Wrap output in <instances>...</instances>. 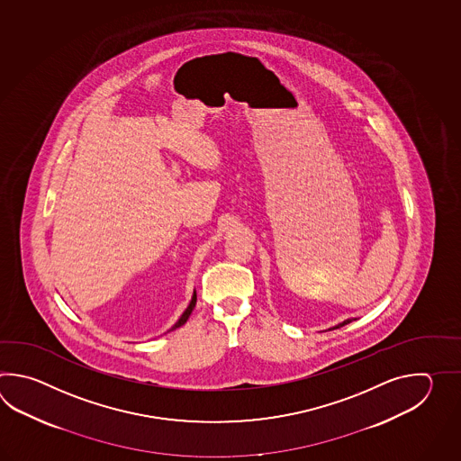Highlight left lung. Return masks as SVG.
Masks as SVG:
<instances>
[{
	"mask_svg": "<svg viewBox=\"0 0 461 461\" xmlns=\"http://www.w3.org/2000/svg\"><path fill=\"white\" fill-rule=\"evenodd\" d=\"M353 321V318H349V320H344L343 323L336 324L333 328H330V330H336V328H341L344 324L351 323Z\"/></svg>",
	"mask_w": 461,
	"mask_h": 461,
	"instance_id": "1",
	"label": "left lung"
}]
</instances>
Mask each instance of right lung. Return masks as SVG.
I'll return each instance as SVG.
<instances>
[{
    "instance_id": "add662e5",
    "label": "right lung",
    "mask_w": 461,
    "mask_h": 461,
    "mask_svg": "<svg viewBox=\"0 0 461 461\" xmlns=\"http://www.w3.org/2000/svg\"><path fill=\"white\" fill-rule=\"evenodd\" d=\"M196 290H194L193 298H191V302H189V304H187V308L185 310V313L179 316V320H177L176 323L171 326V330H176V328H179V326H183V324L186 323L187 318H189V314L193 313V310H194V306H196ZM171 330H169V331H171Z\"/></svg>"
}]
</instances>
